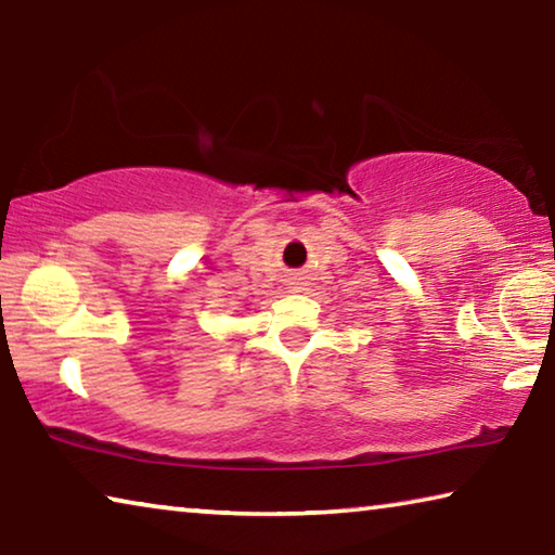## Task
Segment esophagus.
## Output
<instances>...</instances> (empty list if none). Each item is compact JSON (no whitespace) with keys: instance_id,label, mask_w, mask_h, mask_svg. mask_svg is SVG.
I'll return each instance as SVG.
<instances>
[{"instance_id":"obj_1","label":"esophagus","mask_w":555,"mask_h":555,"mask_svg":"<svg viewBox=\"0 0 555 555\" xmlns=\"http://www.w3.org/2000/svg\"><path fill=\"white\" fill-rule=\"evenodd\" d=\"M288 286H291V291H300V288H304V279H300L298 274L288 276Z\"/></svg>"}]
</instances>
